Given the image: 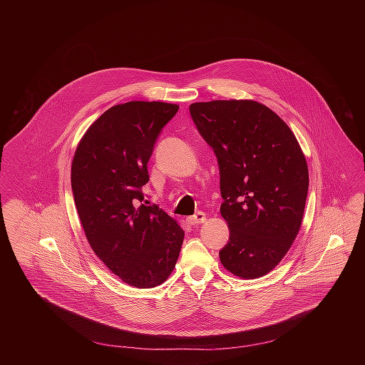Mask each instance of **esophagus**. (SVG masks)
<instances>
[{"label": "esophagus", "mask_w": 365, "mask_h": 365, "mask_svg": "<svg viewBox=\"0 0 365 365\" xmlns=\"http://www.w3.org/2000/svg\"><path fill=\"white\" fill-rule=\"evenodd\" d=\"M205 220H207V215H205L204 212H197L195 215L187 217V222H188L190 225H201V223H204Z\"/></svg>", "instance_id": "esophagus-1"}]
</instances>
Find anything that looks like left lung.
<instances>
[{
	"label": "left lung",
	"instance_id": "8db88e82",
	"mask_svg": "<svg viewBox=\"0 0 365 365\" xmlns=\"http://www.w3.org/2000/svg\"><path fill=\"white\" fill-rule=\"evenodd\" d=\"M213 149L220 175V213L230 236L220 262L240 278L269 272L292 246L304 217L309 173L288 125L250 100L190 105Z\"/></svg>",
	"mask_w": 365,
	"mask_h": 365
}]
</instances>
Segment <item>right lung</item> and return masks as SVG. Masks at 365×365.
I'll list each match as a JSON object with an SVG mask.
<instances>
[{
	"instance_id": "1",
	"label": "right lung",
	"mask_w": 365,
	"mask_h": 365,
	"mask_svg": "<svg viewBox=\"0 0 365 365\" xmlns=\"http://www.w3.org/2000/svg\"><path fill=\"white\" fill-rule=\"evenodd\" d=\"M178 105L130 101L115 105L88 128L71 164V188L87 240L123 282L153 288L173 272L184 230L142 187L148 161Z\"/></svg>"
}]
</instances>
